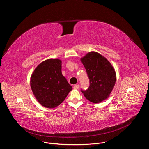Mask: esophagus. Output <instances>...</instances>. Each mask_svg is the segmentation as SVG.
Wrapping results in <instances>:
<instances>
[{
  "mask_svg": "<svg viewBox=\"0 0 149 149\" xmlns=\"http://www.w3.org/2000/svg\"><path fill=\"white\" fill-rule=\"evenodd\" d=\"M74 89L75 90H78L79 88V84H77V85H74V87H73Z\"/></svg>",
  "mask_w": 149,
  "mask_h": 149,
  "instance_id": "esophagus-1",
  "label": "esophagus"
}]
</instances>
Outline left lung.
<instances>
[{
  "instance_id": "obj_1",
  "label": "left lung",
  "mask_w": 149,
  "mask_h": 149,
  "mask_svg": "<svg viewBox=\"0 0 149 149\" xmlns=\"http://www.w3.org/2000/svg\"><path fill=\"white\" fill-rule=\"evenodd\" d=\"M90 79L89 88L82 91L88 100L99 103L107 99L116 84V74L111 63L100 54L91 51L81 58Z\"/></svg>"
}]
</instances>
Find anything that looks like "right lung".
<instances>
[{
	"label": "right lung",
	"instance_id": "1",
	"mask_svg": "<svg viewBox=\"0 0 149 149\" xmlns=\"http://www.w3.org/2000/svg\"><path fill=\"white\" fill-rule=\"evenodd\" d=\"M61 65L59 59H48L39 63L31 75L32 93L38 102L46 108L57 107L72 90L62 74Z\"/></svg>",
	"mask_w": 149,
	"mask_h": 149
}]
</instances>
